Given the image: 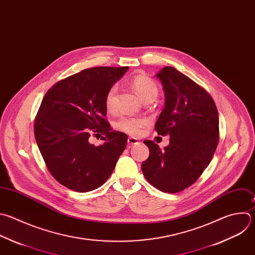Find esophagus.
<instances>
[{
  "label": "esophagus",
  "mask_w": 255,
  "mask_h": 255,
  "mask_svg": "<svg viewBox=\"0 0 255 255\" xmlns=\"http://www.w3.org/2000/svg\"><path fill=\"white\" fill-rule=\"evenodd\" d=\"M139 141L137 138H134V137H129L128 138V145H135V144H138Z\"/></svg>",
  "instance_id": "esophagus-1"
}]
</instances>
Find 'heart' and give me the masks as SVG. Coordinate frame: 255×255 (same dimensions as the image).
<instances>
[{
	"label": "heart",
	"mask_w": 255,
	"mask_h": 255,
	"mask_svg": "<svg viewBox=\"0 0 255 255\" xmlns=\"http://www.w3.org/2000/svg\"><path fill=\"white\" fill-rule=\"evenodd\" d=\"M131 86L143 102L147 100L154 101L159 93V88L156 82L144 75H139L134 77L131 81ZM117 91H118L117 86L116 85H113V86L110 87L106 93L105 106L109 111H113L116 108ZM146 124H147V120L145 118L123 116L119 118L114 125L118 130L127 132L132 135H136L140 133L141 129Z\"/></svg>",
	"instance_id": "b5f03b06"
}]
</instances>
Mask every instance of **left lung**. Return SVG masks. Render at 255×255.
Segmentation results:
<instances>
[{"label":"left lung","instance_id":"1","mask_svg":"<svg viewBox=\"0 0 255 255\" xmlns=\"http://www.w3.org/2000/svg\"><path fill=\"white\" fill-rule=\"evenodd\" d=\"M156 77L163 85L165 104L155 130L170 136V143L161 150L145 140L149 157L141 169L154 187L177 193L192 185L209 165L219 139L218 112L211 96L175 68L164 67Z\"/></svg>","mask_w":255,"mask_h":255}]
</instances>
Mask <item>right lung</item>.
<instances>
[{
    "label": "right lung",
    "instance_id": "obj_1",
    "mask_svg": "<svg viewBox=\"0 0 255 255\" xmlns=\"http://www.w3.org/2000/svg\"><path fill=\"white\" fill-rule=\"evenodd\" d=\"M129 67H96L69 76L44 96L34 124L35 138L52 176L77 192L102 186L126 148L127 135L105 119V96ZM92 131L105 143L89 142Z\"/></svg>",
    "mask_w": 255,
    "mask_h": 255
}]
</instances>
